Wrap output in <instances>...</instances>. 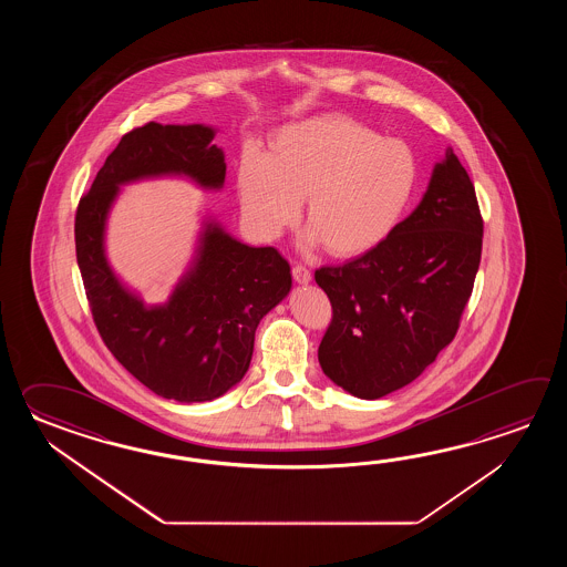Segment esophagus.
I'll use <instances>...</instances> for the list:
<instances>
[{"mask_svg":"<svg viewBox=\"0 0 567 567\" xmlns=\"http://www.w3.org/2000/svg\"><path fill=\"white\" fill-rule=\"evenodd\" d=\"M291 274H293V279L301 284V286H306V284H310L312 281V274H310V269L303 266H293L291 267Z\"/></svg>","mask_w":567,"mask_h":567,"instance_id":"34e87169","label":"esophagus"}]
</instances>
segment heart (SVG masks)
<instances>
[{
    "mask_svg": "<svg viewBox=\"0 0 567 567\" xmlns=\"http://www.w3.org/2000/svg\"><path fill=\"white\" fill-rule=\"evenodd\" d=\"M420 164L410 145L350 120L318 115L274 133L269 154L245 150L237 193L247 225L276 239L300 217L308 247L326 245L340 259L377 249L398 229L417 188Z\"/></svg>",
    "mask_w": 567,
    "mask_h": 567,
    "instance_id": "obj_1",
    "label": "heart"
}]
</instances>
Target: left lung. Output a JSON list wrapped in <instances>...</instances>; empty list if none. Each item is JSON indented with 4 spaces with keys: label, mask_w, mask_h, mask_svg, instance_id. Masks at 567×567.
Masks as SVG:
<instances>
[{
    "label": "left lung",
    "mask_w": 567,
    "mask_h": 567,
    "mask_svg": "<svg viewBox=\"0 0 567 567\" xmlns=\"http://www.w3.org/2000/svg\"><path fill=\"white\" fill-rule=\"evenodd\" d=\"M481 251L476 193L447 147L422 203L385 243L313 274L332 303L318 349L326 377L359 399L415 381L456 337Z\"/></svg>",
    "instance_id": "left-lung-1"
}]
</instances>
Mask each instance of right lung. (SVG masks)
I'll list each match as a JSON object with an SVG mask.
<instances>
[{"label": "right lung", "mask_w": 567, "mask_h": 567, "mask_svg": "<svg viewBox=\"0 0 567 567\" xmlns=\"http://www.w3.org/2000/svg\"><path fill=\"white\" fill-rule=\"evenodd\" d=\"M215 135L203 123L154 121L125 133L74 218L76 261L103 342L140 383L181 403L213 401L241 381L257 326L291 289L289 264L278 249L245 245L206 217L193 261L168 301L147 306L113 271L105 233L125 184L178 176L220 190L227 164Z\"/></svg>", "instance_id": "add662e5"}]
</instances>
